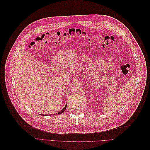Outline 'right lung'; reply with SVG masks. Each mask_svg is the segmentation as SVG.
<instances>
[{
    "mask_svg": "<svg viewBox=\"0 0 150 150\" xmlns=\"http://www.w3.org/2000/svg\"><path fill=\"white\" fill-rule=\"evenodd\" d=\"M66 107H67V104H66V105L65 106V107H64V108H63V109H62V110L61 111H60L59 112H58L56 113V115H60V114H61V113H62V112H64V111L66 110ZM40 115H41V114H40ZM45 115H44V116H45Z\"/></svg>",
    "mask_w": 150,
    "mask_h": 150,
    "instance_id": "obj_1",
    "label": "right lung"
}]
</instances>
